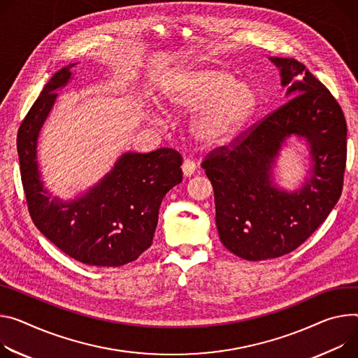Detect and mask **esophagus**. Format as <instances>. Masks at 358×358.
Masks as SVG:
<instances>
[{
	"instance_id": "34e87169",
	"label": "esophagus",
	"mask_w": 358,
	"mask_h": 358,
	"mask_svg": "<svg viewBox=\"0 0 358 358\" xmlns=\"http://www.w3.org/2000/svg\"><path fill=\"white\" fill-rule=\"evenodd\" d=\"M181 170H182L184 177H191L194 174V171H196V162L191 159H184Z\"/></svg>"
}]
</instances>
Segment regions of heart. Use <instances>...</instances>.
<instances>
[{"label": "heart", "mask_w": 358, "mask_h": 358, "mask_svg": "<svg viewBox=\"0 0 358 358\" xmlns=\"http://www.w3.org/2000/svg\"><path fill=\"white\" fill-rule=\"evenodd\" d=\"M162 100L170 111L194 110L191 134L210 148L237 141L262 106V95L254 84L210 66L173 73L162 85Z\"/></svg>", "instance_id": "heart-1"}]
</instances>
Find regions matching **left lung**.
<instances>
[{
  "instance_id": "1",
  "label": "left lung",
  "mask_w": 358,
  "mask_h": 358,
  "mask_svg": "<svg viewBox=\"0 0 358 358\" xmlns=\"http://www.w3.org/2000/svg\"><path fill=\"white\" fill-rule=\"evenodd\" d=\"M270 59L288 101L201 164L214 189L220 240L248 262L294 251L318 229L341 196L347 159V124L331 92L297 59ZM291 136L306 140L312 166L302 187L287 192L272 173Z\"/></svg>"
}]
</instances>
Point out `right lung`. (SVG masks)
Instances as JSON below:
<instances>
[{"label": "right lung", "mask_w": 358, "mask_h": 358, "mask_svg": "<svg viewBox=\"0 0 358 358\" xmlns=\"http://www.w3.org/2000/svg\"><path fill=\"white\" fill-rule=\"evenodd\" d=\"M74 66L50 78L21 122L17 150L22 187L32 221L62 252L83 264L120 267L152 244L161 201L182 181V158L171 148L124 152L110 173L74 200L52 197L41 180L37 143L55 91L73 80Z\"/></svg>", "instance_id": "add662e5"}]
</instances>
